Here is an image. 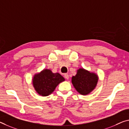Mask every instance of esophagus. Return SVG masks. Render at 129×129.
Listing matches in <instances>:
<instances>
[{
	"label": "esophagus",
	"instance_id": "1",
	"mask_svg": "<svg viewBox=\"0 0 129 129\" xmlns=\"http://www.w3.org/2000/svg\"><path fill=\"white\" fill-rule=\"evenodd\" d=\"M64 77L66 79V80H69V74H64Z\"/></svg>",
	"mask_w": 129,
	"mask_h": 129
}]
</instances>
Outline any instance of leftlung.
I'll return each instance as SVG.
<instances>
[{"label":"left lung","instance_id":"left-lung-1","mask_svg":"<svg viewBox=\"0 0 129 129\" xmlns=\"http://www.w3.org/2000/svg\"><path fill=\"white\" fill-rule=\"evenodd\" d=\"M98 75L84 69H79L77 74L72 77L71 82L75 89L81 94L86 95L96 88L98 82Z\"/></svg>","mask_w":129,"mask_h":129}]
</instances>
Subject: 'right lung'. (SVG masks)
<instances>
[{"label": "right lung", "instance_id": "obj_1", "mask_svg": "<svg viewBox=\"0 0 129 129\" xmlns=\"http://www.w3.org/2000/svg\"><path fill=\"white\" fill-rule=\"evenodd\" d=\"M64 80L59 73H53L49 69H44L35 75L32 82L37 93L42 96H47L52 93L59 84Z\"/></svg>", "mask_w": 129, "mask_h": 129}]
</instances>
